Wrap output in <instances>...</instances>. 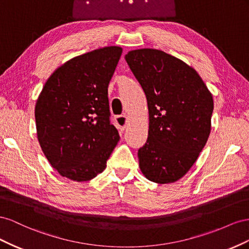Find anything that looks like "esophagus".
<instances>
[{"mask_svg": "<svg viewBox=\"0 0 249 249\" xmlns=\"http://www.w3.org/2000/svg\"><path fill=\"white\" fill-rule=\"evenodd\" d=\"M115 121H116V124L118 129L123 131L126 128V125H127V117L126 116H117L115 117Z\"/></svg>", "mask_w": 249, "mask_h": 249, "instance_id": "1", "label": "esophagus"}]
</instances>
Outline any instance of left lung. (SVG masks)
I'll list each match as a JSON object with an SVG mask.
<instances>
[{"label":"left lung","mask_w":249,"mask_h":249,"mask_svg":"<svg viewBox=\"0 0 249 249\" xmlns=\"http://www.w3.org/2000/svg\"><path fill=\"white\" fill-rule=\"evenodd\" d=\"M125 59L149 110L148 139L138 152L140 169L153 182H174L186 175L207 144L213 96L193 68L160 50H133Z\"/></svg>","instance_id":"8db88e82"}]
</instances>
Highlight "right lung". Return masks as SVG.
I'll list each match as a JSON object with an SVG mask.
<instances>
[{
  "label": "right lung",
  "instance_id": "add662e5",
  "mask_svg": "<svg viewBox=\"0 0 249 249\" xmlns=\"http://www.w3.org/2000/svg\"><path fill=\"white\" fill-rule=\"evenodd\" d=\"M122 48L104 47L63 63L49 77L35 105L41 150L69 179L88 181L104 171L120 140L110 124L108 84Z\"/></svg>",
  "mask_w": 249,
  "mask_h": 249
}]
</instances>
